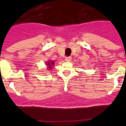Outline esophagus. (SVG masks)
<instances>
[{"mask_svg":"<svg viewBox=\"0 0 126 126\" xmlns=\"http://www.w3.org/2000/svg\"><path fill=\"white\" fill-rule=\"evenodd\" d=\"M65 60L66 62H70V61H71V57H70V56L66 57L65 59Z\"/></svg>","mask_w":126,"mask_h":126,"instance_id":"34e87169","label":"esophagus"}]
</instances>
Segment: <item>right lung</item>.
<instances>
[{
  "mask_svg": "<svg viewBox=\"0 0 126 126\" xmlns=\"http://www.w3.org/2000/svg\"><path fill=\"white\" fill-rule=\"evenodd\" d=\"M53 64H54V62H53V61H52V62H48V63H47V65L48 66V71L52 70V66H53Z\"/></svg>",
  "mask_w": 126,
  "mask_h": 126,
  "instance_id": "right-lung-1",
  "label": "right lung"
}]
</instances>
